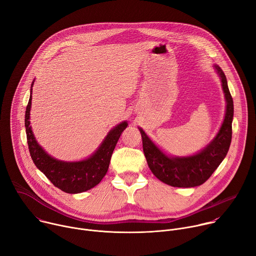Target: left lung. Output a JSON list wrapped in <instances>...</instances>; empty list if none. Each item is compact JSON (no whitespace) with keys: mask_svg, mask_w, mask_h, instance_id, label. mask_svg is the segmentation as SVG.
<instances>
[{"mask_svg":"<svg viewBox=\"0 0 256 256\" xmlns=\"http://www.w3.org/2000/svg\"><path fill=\"white\" fill-rule=\"evenodd\" d=\"M226 100V112L223 124L216 136L200 152L192 156H170L163 152L138 128L142 140V150L152 173L164 184L174 188H194L202 186L225 159L232 138V122L234 116L233 99L230 94L226 76L222 68L214 64Z\"/></svg>","mask_w":256,"mask_h":256,"instance_id":"8db88e82","label":"left lung"}]
</instances>
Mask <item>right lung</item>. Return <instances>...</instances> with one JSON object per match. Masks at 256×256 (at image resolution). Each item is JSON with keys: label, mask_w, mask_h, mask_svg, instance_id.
<instances>
[{"label": "right lung", "mask_w": 256, "mask_h": 256, "mask_svg": "<svg viewBox=\"0 0 256 256\" xmlns=\"http://www.w3.org/2000/svg\"><path fill=\"white\" fill-rule=\"evenodd\" d=\"M30 97L25 112V128L28 148L33 163L50 181L52 184L66 194H80L96 186L107 173L112 155L122 132L126 128L128 122H122L109 130L97 150L87 159L68 162L58 160L48 155L35 140L30 126V109L32 100V86Z\"/></svg>", "instance_id": "1"}]
</instances>
